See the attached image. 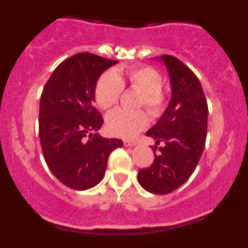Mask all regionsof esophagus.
Masks as SVG:
<instances>
[{
	"instance_id": "esophagus-1",
	"label": "esophagus",
	"mask_w": 248,
	"mask_h": 248,
	"mask_svg": "<svg viewBox=\"0 0 248 248\" xmlns=\"http://www.w3.org/2000/svg\"><path fill=\"white\" fill-rule=\"evenodd\" d=\"M124 144L126 147H132V146H136L138 144V142L135 140H124Z\"/></svg>"
}]
</instances>
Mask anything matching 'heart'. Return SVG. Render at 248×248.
I'll use <instances>...</instances> for the list:
<instances>
[{"instance_id": "b5f03b06", "label": "heart", "mask_w": 248, "mask_h": 248, "mask_svg": "<svg viewBox=\"0 0 248 248\" xmlns=\"http://www.w3.org/2000/svg\"><path fill=\"white\" fill-rule=\"evenodd\" d=\"M128 85L141 91L139 106H144L154 116L162 114L168 105V95L163 88V77L150 66L120 69L118 73H102L95 85V100L102 109H109L118 104ZM148 126V116L143 110L115 109L106 119L107 130L119 138H132Z\"/></svg>"}]
</instances>
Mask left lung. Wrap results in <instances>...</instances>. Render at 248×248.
<instances>
[{
    "instance_id": "obj_1",
    "label": "left lung",
    "mask_w": 248,
    "mask_h": 248,
    "mask_svg": "<svg viewBox=\"0 0 248 248\" xmlns=\"http://www.w3.org/2000/svg\"><path fill=\"white\" fill-rule=\"evenodd\" d=\"M161 59L169 72L171 100L157 124L146 133L156 141L155 158L138 173L141 186L156 195L178 189L195 171L205 147L209 114L197 76L176 57L163 55Z\"/></svg>"
}]
</instances>
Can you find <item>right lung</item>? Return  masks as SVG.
Here are the masks:
<instances>
[{
    "mask_svg": "<svg viewBox=\"0 0 248 248\" xmlns=\"http://www.w3.org/2000/svg\"><path fill=\"white\" fill-rule=\"evenodd\" d=\"M116 61L81 52L62 62L46 81L39 102V141L55 177L73 190L95 186L104 177L119 139L98 134L104 119L94 106L95 85Z\"/></svg>",
    "mask_w": 248,
    "mask_h": 248,
    "instance_id": "add662e5",
    "label": "right lung"
}]
</instances>
